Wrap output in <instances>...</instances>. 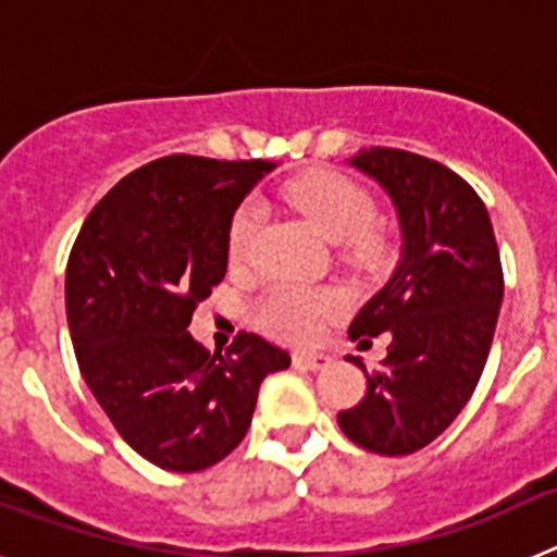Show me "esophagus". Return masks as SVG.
I'll use <instances>...</instances> for the list:
<instances>
[{
    "instance_id": "1",
    "label": "esophagus",
    "mask_w": 557,
    "mask_h": 557,
    "mask_svg": "<svg viewBox=\"0 0 557 557\" xmlns=\"http://www.w3.org/2000/svg\"><path fill=\"white\" fill-rule=\"evenodd\" d=\"M293 362H295V368H304V371H323V368L332 366V357H326V354L298 351V354H293Z\"/></svg>"
}]
</instances>
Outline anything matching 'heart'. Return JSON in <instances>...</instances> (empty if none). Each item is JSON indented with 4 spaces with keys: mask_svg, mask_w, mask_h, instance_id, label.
<instances>
[{
    "mask_svg": "<svg viewBox=\"0 0 557 557\" xmlns=\"http://www.w3.org/2000/svg\"><path fill=\"white\" fill-rule=\"evenodd\" d=\"M284 198L298 209L329 243H354L359 250L371 248V236L362 231L373 220V203L366 191L339 172H309L284 186ZM262 223V209L245 200L228 225V253L239 262L248 253L253 234ZM346 309V295L332 287L273 284L256 301V321L270 334L293 343L312 339L323 323Z\"/></svg>",
    "mask_w": 557,
    "mask_h": 557,
    "instance_id": "heart-1",
    "label": "heart"
}]
</instances>
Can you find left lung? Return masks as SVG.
<instances>
[{"mask_svg":"<svg viewBox=\"0 0 557 557\" xmlns=\"http://www.w3.org/2000/svg\"><path fill=\"white\" fill-rule=\"evenodd\" d=\"M348 164L391 198L401 253L348 326L359 346L382 332L391 346L337 424L362 449L412 455L455 421L480 382L505 293L499 248L480 195L444 164L393 147L359 150Z\"/></svg>","mask_w":557,"mask_h":557,"instance_id":"obj_1","label":"left lung"}]
</instances>
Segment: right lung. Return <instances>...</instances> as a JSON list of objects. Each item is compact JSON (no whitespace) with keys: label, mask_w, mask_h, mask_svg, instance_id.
<instances>
[{"label":"right lung","mask_w":557,"mask_h":557,"mask_svg":"<svg viewBox=\"0 0 557 557\" xmlns=\"http://www.w3.org/2000/svg\"><path fill=\"white\" fill-rule=\"evenodd\" d=\"M273 161L166 156L91 209L69 253L77 366L125 444L166 471H203L239 446L262 379L289 354L243 332L211 357L186 332L228 268V225Z\"/></svg>","instance_id":"add662e5"}]
</instances>
